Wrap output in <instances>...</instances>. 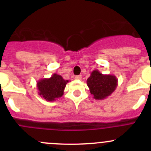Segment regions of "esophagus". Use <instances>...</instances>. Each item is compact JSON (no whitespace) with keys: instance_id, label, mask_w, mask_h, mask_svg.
Returning a JSON list of instances; mask_svg holds the SVG:
<instances>
[{"instance_id":"34e87169","label":"esophagus","mask_w":151,"mask_h":151,"mask_svg":"<svg viewBox=\"0 0 151 151\" xmlns=\"http://www.w3.org/2000/svg\"><path fill=\"white\" fill-rule=\"evenodd\" d=\"M75 79H77V80H81V79H82V75L75 76Z\"/></svg>"}]
</instances>
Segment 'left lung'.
I'll return each mask as SVG.
<instances>
[{"label": "left lung", "instance_id": "1", "mask_svg": "<svg viewBox=\"0 0 151 151\" xmlns=\"http://www.w3.org/2000/svg\"><path fill=\"white\" fill-rule=\"evenodd\" d=\"M87 85L95 99L102 100L115 91L118 79L115 75L102 74L98 70H94L87 80Z\"/></svg>", "mask_w": 151, "mask_h": 151}]
</instances>
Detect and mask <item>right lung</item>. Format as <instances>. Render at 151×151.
<instances>
[{
	"label": "right lung",
	"mask_w": 151,
	"mask_h": 151,
	"mask_svg": "<svg viewBox=\"0 0 151 151\" xmlns=\"http://www.w3.org/2000/svg\"><path fill=\"white\" fill-rule=\"evenodd\" d=\"M68 80H66L60 75L53 74L50 78L41 79L36 83L38 93L46 101H54L63 95L66 85Z\"/></svg>",
	"instance_id": "add662e5"
}]
</instances>
